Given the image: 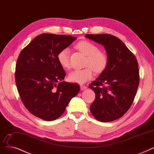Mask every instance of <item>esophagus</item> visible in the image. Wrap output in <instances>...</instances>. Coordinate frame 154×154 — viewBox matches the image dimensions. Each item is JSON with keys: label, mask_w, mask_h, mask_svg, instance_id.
Returning a JSON list of instances; mask_svg holds the SVG:
<instances>
[{"label": "esophagus", "mask_w": 154, "mask_h": 154, "mask_svg": "<svg viewBox=\"0 0 154 154\" xmlns=\"http://www.w3.org/2000/svg\"><path fill=\"white\" fill-rule=\"evenodd\" d=\"M80 88H81V90H86L87 88V86H84V85H81L80 86Z\"/></svg>", "instance_id": "esophagus-1"}]
</instances>
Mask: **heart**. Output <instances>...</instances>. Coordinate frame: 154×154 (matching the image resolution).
Segmentation results:
<instances>
[{
  "instance_id": "heart-1",
  "label": "heart",
  "mask_w": 154,
  "mask_h": 154,
  "mask_svg": "<svg viewBox=\"0 0 154 154\" xmlns=\"http://www.w3.org/2000/svg\"><path fill=\"white\" fill-rule=\"evenodd\" d=\"M76 47L80 52L87 56L85 64L86 68L71 71L68 74V79L72 83L83 84L91 79L93 71L97 73H100L105 70L108 64V57L103 51H100L97 45L90 41H80ZM57 59L63 68H69L70 66L69 48H64L60 50L57 53Z\"/></svg>"
}]
</instances>
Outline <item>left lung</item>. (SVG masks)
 <instances>
[{
  "label": "left lung",
  "mask_w": 154,
  "mask_h": 154,
  "mask_svg": "<svg viewBox=\"0 0 154 154\" xmlns=\"http://www.w3.org/2000/svg\"><path fill=\"white\" fill-rule=\"evenodd\" d=\"M103 45L108 57L106 68L89 88L95 99L90 111L97 120L119 119L132 105L140 82L138 64L134 54L119 38L111 34H86Z\"/></svg>",
  "instance_id": "8db88e82"
}]
</instances>
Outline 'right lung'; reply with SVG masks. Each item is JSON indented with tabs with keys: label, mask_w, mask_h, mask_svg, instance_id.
I'll return each instance as SVG.
<instances>
[{
	"label": "right lung",
	"mask_w": 154,
	"mask_h": 154,
	"mask_svg": "<svg viewBox=\"0 0 154 154\" xmlns=\"http://www.w3.org/2000/svg\"><path fill=\"white\" fill-rule=\"evenodd\" d=\"M76 38L71 35L42 34L19 54L15 79L21 101L38 118L52 121L62 115L80 90L76 83L63 82L66 73L57 53Z\"/></svg>",
	"instance_id": "1"
}]
</instances>
